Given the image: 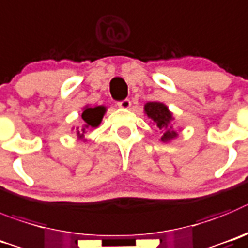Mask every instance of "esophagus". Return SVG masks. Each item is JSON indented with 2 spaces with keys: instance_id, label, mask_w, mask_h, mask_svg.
I'll return each mask as SVG.
<instances>
[{
  "instance_id": "obj_1",
  "label": "esophagus",
  "mask_w": 248,
  "mask_h": 248,
  "mask_svg": "<svg viewBox=\"0 0 248 248\" xmlns=\"http://www.w3.org/2000/svg\"><path fill=\"white\" fill-rule=\"evenodd\" d=\"M117 105H119L120 108H128L129 106H131V100L124 99V100H121V101L117 102Z\"/></svg>"
}]
</instances>
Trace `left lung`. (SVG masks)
<instances>
[{
	"label": "left lung",
	"mask_w": 248,
	"mask_h": 248,
	"mask_svg": "<svg viewBox=\"0 0 248 248\" xmlns=\"http://www.w3.org/2000/svg\"><path fill=\"white\" fill-rule=\"evenodd\" d=\"M144 111H146L147 116L151 117L155 121V126L159 129L168 128L169 121L171 120V113L169 112L168 108L166 105L160 104V102H148L144 106ZM171 128V127H170ZM177 136V133L170 129H167L166 133L163 135L162 140H169Z\"/></svg>",
	"instance_id": "8db88e82"
}]
</instances>
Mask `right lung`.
<instances>
[{
	"label": "right lung",
	"instance_id": "obj_1",
	"mask_svg": "<svg viewBox=\"0 0 248 248\" xmlns=\"http://www.w3.org/2000/svg\"><path fill=\"white\" fill-rule=\"evenodd\" d=\"M105 113V108L104 106H95V108H86L85 110L82 111L81 119L84 121V128L79 129L78 128V136L82 137L84 132H85L86 128H90V127H97L101 122L102 117H104Z\"/></svg>",
	"mask_w": 248,
	"mask_h": 248
}]
</instances>
